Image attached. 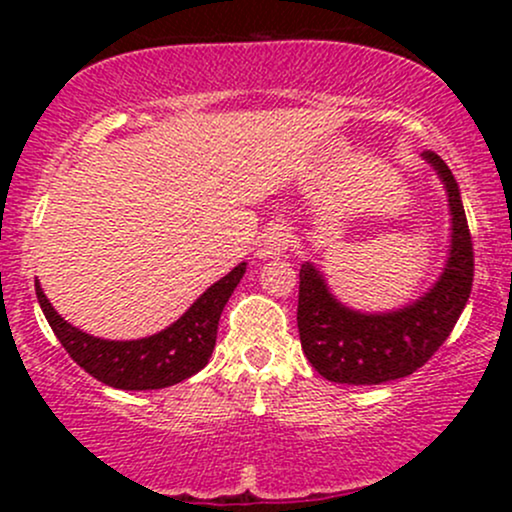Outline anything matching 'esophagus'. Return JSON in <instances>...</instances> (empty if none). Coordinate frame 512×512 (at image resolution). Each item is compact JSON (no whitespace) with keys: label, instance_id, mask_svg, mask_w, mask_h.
Here are the masks:
<instances>
[{"label":"esophagus","instance_id":"1","mask_svg":"<svg viewBox=\"0 0 512 512\" xmlns=\"http://www.w3.org/2000/svg\"><path fill=\"white\" fill-rule=\"evenodd\" d=\"M289 243H291L289 228H286L284 223H269L260 238L257 257H260V260H269V257L284 255V252L289 250Z\"/></svg>","mask_w":512,"mask_h":512}]
</instances>
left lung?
I'll return each mask as SVG.
<instances>
[{
    "instance_id": "left-lung-1",
    "label": "left lung",
    "mask_w": 512,
    "mask_h": 512,
    "mask_svg": "<svg viewBox=\"0 0 512 512\" xmlns=\"http://www.w3.org/2000/svg\"><path fill=\"white\" fill-rule=\"evenodd\" d=\"M421 158L443 182L450 209V245L443 269L421 296L392 310H356L334 296L315 262L301 264L298 332L303 354L325 380L383 385L419 370L450 337L472 293L474 255L460 185L433 151Z\"/></svg>"
}]
</instances>
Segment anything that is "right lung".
I'll use <instances>...</instances> for the list:
<instances>
[{"label": "right lung", "mask_w": 512, "mask_h": 512, "mask_svg": "<svg viewBox=\"0 0 512 512\" xmlns=\"http://www.w3.org/2000/svg\"><path fill=\"white\" fill-rule=\"evenodd\" d=\"M245 267L248 262H240L211 284L173 325L142 339H103L79 330L52 308L38 279L35 296L52 332L86 373L117 390H161L192 378L207 366L221 313L243 279Z\"/></svg>", "instance_id": "1"}]
</instances>
